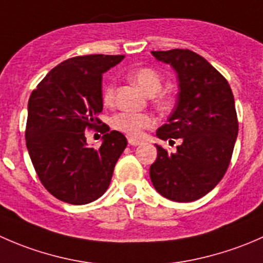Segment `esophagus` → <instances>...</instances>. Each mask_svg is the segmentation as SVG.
I'll use <instances>...</instances> for the list:
<instances>
[{"instance_id": "1", "label": "esophagus", "mask_w": 263, "mask_h": 263, "mask_svg": "<svg viewBox=\"0 0 263 263\" xmlns=\"http://www.w3.org/2000/svg\"><path fill=\"white\" fill-rule=\"evenodd\" d=\"M142 142L140 141V140L137 139H134V137H129L128 139V145H131V146H139V145H141Z\"/></svg>"}]
</instances>
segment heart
Returning a JSON list of instances; mask_svg holds the SVG:
<instances>
[{
    "instance_id": "1",
    "label": "heart",
    "mask_w": 263,
    "mask_h": 263,
    "mask_svg": "<svg viewBox=\"0 0 263 263\" xmlns=\"http://www.w3.org/2000/svg\"><path fill=\"white\" fill-rule=\"evenodd\" d=\"M128 78L136 82L142 91L153 97L154 103L159 108H166L171 104V97L166 92H159L163 85V79L160 73L151 67H140L129 71ZM116 84L113 80L105 82L102 90L103 103L107 105L112 104L115 100ZM112 127L117 131L132 137H140L144 131L151 128L155 124V119L148 113H134V112H119L112 117Z\"/></svg>"
}]
</instances>
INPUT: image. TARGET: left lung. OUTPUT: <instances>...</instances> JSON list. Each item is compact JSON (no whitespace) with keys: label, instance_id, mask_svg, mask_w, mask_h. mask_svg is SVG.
<instances>
[{"label":"left lung","instance_id":"obj_1","mask_svg":"<svg viewBox=\"0 0 263 263\" xmlns=\"http://www.w3.org/2000/svg\"><path fill=\"white\" fill-rule=\"evenodd\" d=\"M178 73L179 92L168 123L156 131L161 140L181 139L176 153L156 145L150 166L155 190L176 202L203 197L217 184L232 160L238 136L234 97L227 79L190 49L153 50Z\"/></svg>","mask_w":263,"mask_h":263}]
</instances>
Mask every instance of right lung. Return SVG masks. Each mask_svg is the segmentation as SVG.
<instances>
[{"label":"right lung","instance_id":"right-lung-1","mask_svg":"<svg viewBox=\"0 0 263 263\" xmlns=\"http://www.w3.org/2000/svg\"><path fill=\"white\" fill-rule=\"evenodd\" d=\"M123 58H68L52 68L29 98L26 147L39 181L63 202L85 205L99 198L127 146L124 135L108 132L109 127L100 126L98 118L103 110V73ZM98 128L105 134L102 146L87 148L84 131Z\"/></svg>","mask_w":263,"mask_h":263}]
</instances>
